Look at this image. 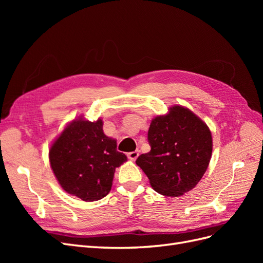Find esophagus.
<instances>
[{
    "label": "esophagus",
    "instance_id": "1",
    "mask_svg": "<svg viewBox=\"0 0 263 263\" xmlns=\"http://www.w3.org/2000/svg\"><path fill=\"white\" fill-rule=\"evenodd\" d=\"M138 156H139L138 151H132V153L127 154V157H128L130 160H136V159L138 158Z\"/></svg>",
    "mask_w": 263,
    "mask_h": 263
}]
</instances>
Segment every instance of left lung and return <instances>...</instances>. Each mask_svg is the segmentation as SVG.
<instances>
[{"instance_id":"obj_1","label":"left lung","mask_w":263,"mask_h":263,"mask_svg":"<svg viewBox=\"0 0 263 263\" xmlns=\"http://www.w3.org/2000/svg\"><path fill=\"white\" fill-rule=\"evenodd\" d=\"M148 141L150 151L136 163L156 192L176 197L200 182L213 150L211 130L200 117L186 107L172 106L151 121Z\"/></svg>"}]
</instances>
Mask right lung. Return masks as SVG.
<instances>
[{
  "label": "right lung",
  "instance_id": "obj_1",
  "mask_svg": "<svg viewBox=\"0 0 263 263\" xmlns=\"http://www.w3.org/2000/svg\"><path fill=\"white\" fill-rule=\"evenodd\" d=\"M116 140L103 133V122L79 118L54 140L49 160L61 187L85 202L106 196L117 166L127 157L117 151Z\"/></svg>",
  "mask_w": 263,
  "mask_h": 263
}]
</instances>
